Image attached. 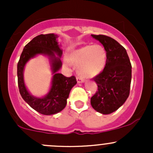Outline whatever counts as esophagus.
<instances>
[{
  "label": "esophagus",
  "mask_w": 153,
  "mask_h": 153,
  "mask_svg": "<svg viewBox=\"0 0 153 153\" xmlns=\"http://www.w3.org/2000/svg\"><path fill=\"white\" fill-rule=\"evenodd\" d=\"M77 82H78V84H82V83L84 82V80L83 79V78L78 77V78H77Z\"/></svg>",
  "instance_id": "obj_1"
}]
</instances>
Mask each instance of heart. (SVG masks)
Masks as SVG:
<instances>
[{
  "mask_svg": "<svg viewBox=\"0 0 153 153\" xmlns=\"http://www.w3.org/2000/svg\"><path fill=\"white\" fill-rule=\"evenodd\" d=\"M70 64L77 65V72L82 78H92L105 68L107 54L103 46H85L74 51L68 57Z\"/></svg>",
  "mask_w": 153,
  "mask_h": 153,
  "instance_id": "b5f03b06",
  "label": "heart"
}]
</instances>
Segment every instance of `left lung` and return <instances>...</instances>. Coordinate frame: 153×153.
Segmentation results:
<instances>
[{
    "label": "left lung",
    "mask_w": 153,
    "mask_h": 153,
    "mask_svg": "<svg viewBox=\"0 0 153 153\" xmlns=\"http://www.w3.org/2000/svg\"><path fill=\"white\" fill-rule=\"evenodd\" d=\"M106 49L107 60L103 72L94 78L98 91L91 98L92 108L103 115L116 111L129 95L132 66L126 50L118 41L103 35H91Z\"/></svg>",
    "instance_id": "left-lung-1"
}]
</instances>
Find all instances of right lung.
I'll use <instances>...</instances> for the list:
<instances>
[{"label":"right lung","instance_id":"obj_1","mask_svg":"<svg viewBox=\"0 0 153 153\" xmlns=\"http://www.w3.org/2000/svg\"><path fill=\"white\" fill-rule=\"evenodd\" d=\"M58 35H40L34 38L25 46L18 63V82L20 93L23 99L32 109L45 115H55L65 108L71 89L77 84L75 77L67 78L59 73L62 67L61 58L63 54ZM47 56L53 75L51 86L46 95L37 97L32 95L24 81L23 72L28 61L38 55Z\"/></svg>","mask_w":153,"mask_h":153}]
</instances>
